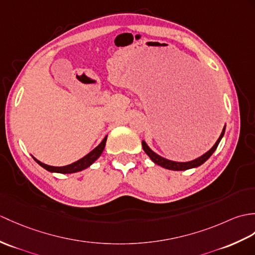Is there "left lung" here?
I'll return each mask as SVG.
<instances>
[{"instance_id":"obj_1","label":"left lung","mask_w":255,"mask_h":255,"mask_svg":"<svg viewBox=\"0 0 255 255\" xmlns=\"http://www.w3.org/2000/svg\"><path fill=\"white\" fill-rule=\"evenodd\" d=\"M225 129H226V126L224 127L223 131H222V133L220 135V138L217 139L216 143L212 146V149L210 151L204 153L202 156L195 158V159H193V161H190V162H174V161H170V159H167V158H164L162 156H159L158 154H156L155 152H153L149 146H147V144L145 143L144 141H142V147H143L144 152L146 153L147 155H149V157L152 159V161L154 162L155 164L159 165V166H162V167L166 168V169H170V170H186V169H190V168L198 167V166H200V165H202L204 162L208 161V159L210 158V156L217 149L218 144H220V142H221L223 135L225 133Z\"/></svg>"}]
</instances>
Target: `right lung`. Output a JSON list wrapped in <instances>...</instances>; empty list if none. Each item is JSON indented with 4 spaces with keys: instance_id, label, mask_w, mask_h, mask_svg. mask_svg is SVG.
<instances>
[{
    "instance_id": "1",
    "label": "right lung",
    "mask_w": 255,
    "mask_h": 255,
    "mask_svg": "<svg viewBox=\"0 0 255 255\" xmlns=\"http://www.w3.org/2000/svg\"><path fill=\"white\" fill-rule=\"evenodd\" d=\"M106 139H108V135L102 140V142L96 147V149H93L89 154H87L86 156H84L82 158L78 159V161L72 163L69 165H66V166H50V165H46L41 163L40 161H38L37 158L33 159L35 162H37L40 166H42L44 169L51 171V173H61V174H72V173H77V171H80V170H84L87 167L90 166L91 164H93L94 162L97 161V159L100 157V155L102 154V152L105 147V143H106Z\"/></svg>"
}]
</instances>
